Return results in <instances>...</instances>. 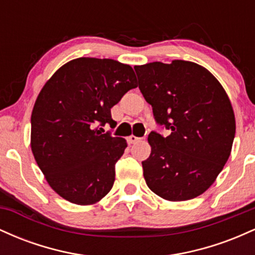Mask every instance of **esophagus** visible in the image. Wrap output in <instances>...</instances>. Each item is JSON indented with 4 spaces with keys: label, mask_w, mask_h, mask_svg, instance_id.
<instances>
[{
    "label": "esophagus",
    "mask_w": 255,
    "mask_h": 255,
    "mask_svg": "<svg viewBox=\"0 0 255 255\" xmlns=\"http://www.w3.org/2000/svg\"><path fill=\"white\" fill-rule=\"evenodd\" d=\"M127 140H128V142H129V144H134V142H136V141H139V140H141V137H137V136L133 135V134H131V135L128 136Z\"/></svg>",
    "instance_id": "1"
}]
</instances>
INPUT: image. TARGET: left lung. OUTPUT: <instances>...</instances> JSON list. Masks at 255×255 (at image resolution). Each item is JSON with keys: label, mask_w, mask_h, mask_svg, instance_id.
Wrapping results in <instances>:
<instances>
[{"label": "left lung", "mask_w": 255, "mask_h": 255, "mask_svg": "<svg viewBox=\"0 0 255 255\" xmlns=\"http://www.w3.org/2000/svg\"><path fill=\"white\" fill-rule=\"evenodd\" d=\"M140 92L170 134H148L146 184L168 201L197 198L212 186L233 147L236 122L227 92L212 73L191 61L135 66Z\"/></svg>", "instance_id": "1"}]
</instances>
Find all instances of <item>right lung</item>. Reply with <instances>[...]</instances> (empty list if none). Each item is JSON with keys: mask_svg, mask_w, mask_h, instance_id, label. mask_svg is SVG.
<instances>
[{"mask_svg": "<svg viewBox=\"0 0 255 255\" xmlns=\"http://www.w3.org/2000/svg\"><path fill=\"white\" fill-rule=\"evenodd\" d=\"M137 86L129 64L110 58L79 57L46 81L31 115V150L46 182L69 203L101 201L115 181L124 137L102 134L114 124L110 109Z\"/></svg>", "mask_w": 255, "mask_h": 255, "instance_id": "right-lung-1", "label": "right lung"}]
</instances>
